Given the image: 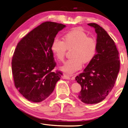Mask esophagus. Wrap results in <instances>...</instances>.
<instances>
[{
  "label": "esophagus",
  "instance_id": "esophagus-1",
  "mask_svg": "<svg viewBox=\"0 0 128 128\" xmlns=\"http://www.w3.org/2000/svg\"><path fill=\"white\" fill-rule=\"evenodd\" d=\"M62 78H64V79H66V80H70V77L69 76H68V75H64L62 76Z\"/></svg>",
  "mask_w": 128,
  "mask_h": 128
}]
</instances>
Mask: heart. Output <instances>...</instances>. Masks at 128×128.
Segmentation results:
<instances>
[{
  "label": "heart",
  "mask_w": 128,
  "mask_h": 128,
  "mask_svg": "<svg viewBox=\"0 0 128 128\" xmlns=\"http://www.w3.org/2000/svg\"><path fill=\"white\" fill-rule=\"evenodd\" d=\"M98 43L96 39L88 37L85 32L75 28L62 37V41L54 40L51 45V50L59 61L64 60L66 52L72 50V58L68 60L61 67L62 72L72 74L82 67L83 63L88 64L96 55Z\"/></svg>",
  "instance_id": "b5f03b06"
}]
</instances>
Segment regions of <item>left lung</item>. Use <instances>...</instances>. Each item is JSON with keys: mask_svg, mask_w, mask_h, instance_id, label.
Wrapping results in <instances>:
<instances>
[{"mask_svg": "<svg viewBox=\"0 0 128 128\" xmlns=\"http://www.w3.org/2000/svg\"><path fill=\"white\" fill-rule=\"evenodd\" d=\"M88 25L94 28L97 35V53L75 80L81 86L78 98L86 104H95L104 100L113 88L120 60L115 43L107 32L97 24Z\"/></svg>", "mask_w": 128, "mask_h": 128, "instance_id": "8db88e82", "label": "left lung"}]
</instances>
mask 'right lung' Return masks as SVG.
<instances>
[{
	"label": "right lung",
	"mask_w": 128,
	"mask_h": 128,
	"mask_svg": "<svg viewBox=\"0 0 128 128\" xmlns=\"http://www.w3.org/2000/svg\"><path fill=\"white\" fill-rule=\"evenodd\" d=\"M66 26L43 22L20 40L14 53L12 66L16 88L26 99L40 102L52 93L62 72L56 66L51 45L56 34Z\"/></svg>",
	"instance_id": "obj_1"
}]
</instances>
